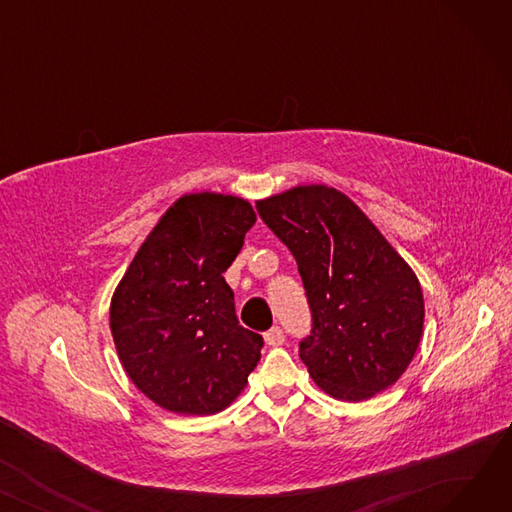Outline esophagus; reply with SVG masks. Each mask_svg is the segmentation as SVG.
<instances>
[{
    "instance_id": "esophagus-1",
    "label": "esophagus",
    "mask_w": 512,
    "mask_h": 512,
    "mask_svg": "<svg viewBox=\"0 0 512 512\" xmlns=\"http://www.w3.org/2000/svg\"><path fill=\"white\" fill-rule=\"evenodd\" d=\"M263 340L267 346H280V344H284V332L278 326H274L272 330H267L263 334Z\"/></svg>"
}]
</instances>
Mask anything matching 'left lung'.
<instances>
[{"label":"left lung","instance_id":"left-lung-1","mask_svg":"<svg viewBox=\"0 0 512 512\" xmlns=\"http://www.w3.org/2000/svg\"><path fill=\"white\" fill-rule=\"evenodd\" d=\"M257 211L299 263L313 313L301 342L311 380L346 402L396 384L423 336V292L411 265L328 184L292 186L259 199Z\"/></svg>","mask_w":512,"mask_h":512}]
</instances>
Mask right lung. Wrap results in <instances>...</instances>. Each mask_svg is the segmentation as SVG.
Returning <instances> with one entry per match:
<instances>
[{
  "label": "right lung",
  "instance_id": "add662e5",
  "mask_svg": "<svg viewBox=\"0 0 512 512\" xmlns=\"http://www.w3.org/2000/svg\"><path fill=\"white\" fill-rule=\"evenodd\" d=\"M257 215L242 197L188 193L143 240L110 303L132 384L178 415H215L245 390L263 338L238 326L224 280Z\"/></svg>",
  "mask_w": 512,
  "mask_h": 512
}]
</instances>
